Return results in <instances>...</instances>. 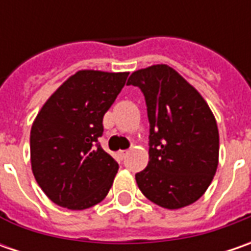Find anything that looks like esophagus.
Here are the masks:
<instances>
[{
    "label": "esophagus",
    "mask_w": 251,
    "mask_h": 251,
    "mask_svg": "<svg viewBox=\"0 0 251 251\" xmlns=\"http://www.w3.org/2000/svg\"><path fill=\"white\" fill-rule=\"evenodd\" d=\"M127 153H128V151H119V152H117V156H119V159H124V158H126V156H127Z\"/></svg>",
    "instance_id": "obj_1"
}]
</instances>
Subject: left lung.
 <instances>
[{"label": "left lung", "mask_w": 251, "mask_h": 251, "mask_svg": "<svg viewBox=\"0 0 251 251\" xmlns=\"http://www.w3.org/2000/svg\"><path fill=\"white\" fill-rule=\"evenodd\" d=\"M150 119V162L135 175L142 194L166 209L196 202L209 187L219 162L215 116L201 93L166 64L134 71Z\"/></svg>", "instance_id": "obj_1"}]
</instances>
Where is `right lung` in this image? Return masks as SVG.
Segmentation results:
<instances>
[{
	"mask_svg": "<svg viewBox=\"0 0 251 251\" xmlns=\"http://www.w3.org/2000/svg\"><path fill=\"white\" fill-rule=\"evenodd\" d=\"M128 74L81 70L37 113L30 130L32 172L54 204L82 211L107 196L119 165L96 142Z\"/></svg>",
	"mask_w": 251,
	"mask_h": 251,
	"instance_id": "right-lung-1",
	"label": "right lung"
}]
</instances>
